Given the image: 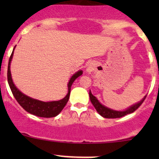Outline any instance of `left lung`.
Here are the masks:
<instances>
[{
	"label": "left lung",
	"mask_w": 159,
	"mask_h": 159,
	"mask_svg": "<svg viewBox=\"0 0 159 159\" xmlns=\"http://www.w3.org/2000/svg\"><path fill=\"white\" fill-rule=\"evenodd\" d=\"M89 95H90V98L91 102H92L93 105V106L95 108H96V110L97 111V112L101 115L102 116H103V117L105 118H120V117H122V116H125V115L129 114H131V113H133L134 111H135L140 106V105H141V104L143 102V101L145 100L146 97H147V96H145L141 101L139 102L134 104V105H132V106L129 107V108H127L126 110L123 111H118L112 110V109L108 108V107L104 106L103 105H102V104L98 102L97 98L95 97L92 94V93L90 92V93H89Z\"/></svg>",
	"instance_id": "obj_1"
}]
</instances>
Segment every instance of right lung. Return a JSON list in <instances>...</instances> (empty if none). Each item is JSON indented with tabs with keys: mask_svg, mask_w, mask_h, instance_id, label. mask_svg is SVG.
Listing matches in <instances>:
<instances>
[{
	"mask_svg": "<svg viewBox=\"0 0 159 159\" xmlns=\"http://www.w3.org/2000/svg\"><path fill=\"white\" fill-rule=\"evenodd\" d=\"M15 48L16 46L14 47L13 51H12V54H11L10 60H9L8 69H7V80H8V84L10 85V90L12 91L16 101L19 102V105L27 112L30 113V114L33 115H35V116L45 118L54 117V116H57L61 112V111L63 110V107H65L67 102H68L69 95H70L71 86L73 84V82L76 78L83 74V72L81 70H79L71 77L68 83V93L63 99L59 100V101L47 102L39 101V100L37 99H34V98L29 97V96H26L25 94L22 93L16 87L15 84H13V81H12L10 72V63L11 61H12V56H13V52L14 50H15Z\"/></svg>",
	"mask_w": 159,
	"mask_h": 159,
	"instance_id": "1",
	"label": "right lung"
}]
</instances>
